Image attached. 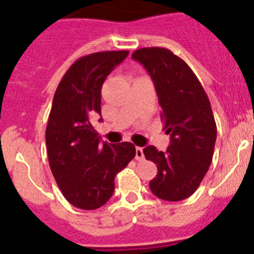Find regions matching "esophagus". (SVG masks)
<instances>
[{
	"label": "esophagus",
	"mask_w": 254,
	"mask_h": 254,
	"mask_svg": "<svg viewBox=\"0 0 254 254\" xmlns=\"http://www.w3.org/2000/svg\"><path fill=\"white\" fill-rule=\"evenodd\" d=\"M136 159H137V160H142V159H143V149H142V147H140V146L136 147Z\"/></svg>",
	"instance_id": "esophagus-1"
}]
</instances>
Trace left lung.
Here are the masks:
<instances>
[{"label": "left lung", "instance_id": "1", "mask_svg": "<svg viewBox=\"0 0 254 254\" xmlns=\"http://www.w3.org/2000/svg\"><path fill=\"white\" fill-rule=\"evenodd\" d=\"M132 58L151 76L161 107L167 151L146 146L143 154L156 164L150 190L165 201L188 198L198 188L212 161L216 123L207 94L185 61L167 48H141Z\"/></svg>", "mask_w": 254, "mask_h": 254}]
</instances>
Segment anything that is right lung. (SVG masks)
<instances>
[{"label": "right lung", "mask_w": 254, "mask_h": 254, "mask_svg": "<svg viewBox=\"0 0 254 254\" xmlns=\"http://www.w3.org/2000/svg\"><path fill=\"white\" fill-rule=\"evenodd\" d=\"M128 51H107L73 62L58 84L46 129L49 167L64 198L95 210L114 192L117 173L134 158L131 142H102L90 120L102 113V86Z\"/></svg>", "instance_id": "add662e5"}]
</instances>
